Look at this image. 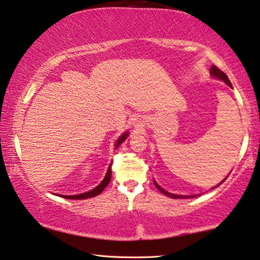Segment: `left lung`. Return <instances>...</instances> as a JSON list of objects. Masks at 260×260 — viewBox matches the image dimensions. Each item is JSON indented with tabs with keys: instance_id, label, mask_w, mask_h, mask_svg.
Segmentation results:
<instances>
[{
	"instance_id": "obj_1",
	"label": "left lung",
	"mask_w": 260,
	"mask_h": 260,
	"mask_svg": "<svg viewBox=\"0 0 260 260\" xmlns=\"http://www.w3.org/2000/svg\"><path fill=\"white\" fill-rule=\"evenodd\" d=\"M210 73H211V75H212L213 77H217V79H219V80H221V81H224L227 85L231 86V88H232V83L230 82L229 77H227V75L225 74V73H224V72H221V71L219 70V68L216 67V66H211V68H210ZM226 178H227V177H226ZM226 178H225V179H226ZM225 179L222 180L220 184L224 183ZM220 184H219V185H220ZM154 185L156 186V188H157L158 190H160L161 193H163L165 195H167V197L172 198V199H187V198H194V197H197V195H177V194L169 193V192H167V190L163 189L160 185H157L155 180H154ZM213 188H215V187H213Z\"/></svg>"
}]
</instances>
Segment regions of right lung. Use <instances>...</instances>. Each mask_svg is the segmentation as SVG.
<instances>
[{
  "label": "right lung",
  "mask_w": 260,
  "mask_h": 260,
  "mask_svg": "<svg viewBox=\"0 0 260 260\" xmlns=\"http://www.w3.org/2000/svg\"><path fill=\"white\" fill-rule=\"evenodd\" d=\"M127 136H129V134H127V133H124L122 136H120V138H118L116 140V143H115V148H117L123 142H124ZM111 178H112V165L109 166L108 170L106 172V176H105V178L103 179L102 183H100L97 186V187H94L93 189L89 190V192H85V193H82V194H77V195H59L58 194V197H61L63 199H68V200H83V199L97 197V195L102 193L103 190L105 189V187H106V186L108 185L109 181H111Z\"/></svg>",
  "instance_id": "obj_1"
}]
</instances>
